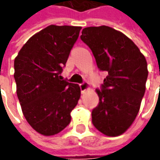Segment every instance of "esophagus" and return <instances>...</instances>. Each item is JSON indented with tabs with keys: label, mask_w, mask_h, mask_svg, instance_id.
I'll list each match as a JSON object with an SVG mask.
<instances>
[{
	"label": "esophagus",
	"mask_w": 160,
	"mask_h": 160,
	"mask_svg": "<svg viewBox=\"0 0 160 160\" xmlns=\"http://www.w3.org/2000/svg\"><path fill=\"white\" fill-rule=\"evenodd\" d=\"M80 88L82 92H84L85 91H87V89H89V84L87 82H83V83L80 84Z\"/></svg>",
	"instance_id": "esophagus-1"
}]
</instances>
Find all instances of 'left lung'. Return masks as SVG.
Segmentation results:
<instances>
[{
  "label": "left lung",
  "instance_id": "1",
  "mask_svg": "<svg viewBox=\"0 0 160 160\" xmlns=\"http://www.w3.org/2000/svg\"><path fill=\"white\" fill-rule=\"evenodd\" d=\"M82 40L97 66L108 75L97 89L99 102L92 111L94 127L108 136L127 130L137 116L146 91L148 63L134 42L106 26L82 30Z\"/></svg>",
  "mask_w": 160,
  "mask_h": 160
}]
</instances>
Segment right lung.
Returning <instances> with one entry per match:
<instances>
[{
	"label": "right lung",
	"instance_id": "right-lung-1",
	"mask_svg": "<svg viewBox=\"0 0 160 160\" xmlns=\"http://www.w3.org/2000/svg\"><path fill=\"white\" fill-rule=\"evenodd\" d=\"M80 29L49 26L32 37L14 60L17 96L23 114L43 135L63 130L80 99V87L62 80L61 73Z\"/></svg>",
	"mask_w": 160,
	"mask_h": 160
}]
</instances>
